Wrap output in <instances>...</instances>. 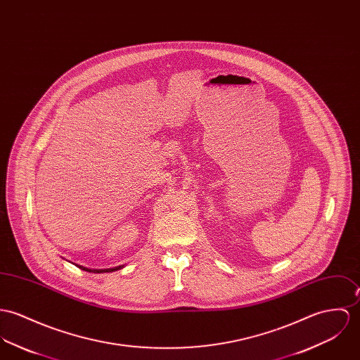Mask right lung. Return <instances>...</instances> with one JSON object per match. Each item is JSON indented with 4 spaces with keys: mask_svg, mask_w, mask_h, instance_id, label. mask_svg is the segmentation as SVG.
<instances>
[{
    "mask_svg": "<svg viewBox=\"0 0 360 360\" xmlns=\"http://www.w3.org/2000/svg\"><path fill=\"white\" fill-rule=\"evenodd\" d=\"M78 268H81V269H84V271H88V272H94V274H101V272H112V271H117V269H121L122 268V265H120V266H114V268H107V269H89V268H86V266H82V265H77Z\"/></svg>",
    "mask_w": 360,
    "mask_h": 360,
    "instance_id": "right-lung-1",
    "label": "right lung"
}]
</instances>
